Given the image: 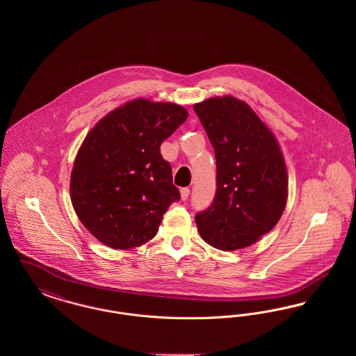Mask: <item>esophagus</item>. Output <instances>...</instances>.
<instances>
[{
  "label": "esophagus",
  "mask_w": 356,
  "mask_h": 356,
  "mask_svg": "<svg viewBox=\"0 0 356 356\" xmlns=\"http://www.w3.org/2000/svg\"><path fill=\"white\" fill-rule=\"evenodd\" d=\"M180 193H181V200H186L189 193H191V191H189V188H181Z\"/></svg>",
  "instance_id": "1"
}]
</instances>
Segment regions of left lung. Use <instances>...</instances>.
I'll return each mask as SVG.
<instances>
[{"label": "left lung", "mask_w": 356, "mask_h": 356, "mask_svg": "<svg viewBox=\"0 0 356 356\" xmlns=\"http://www.w3.org/2000/svg\"><path fill=\"white\" fill-rule=\"evenodd\" d=\"M193 109L215 149L216 195L196 213L204 240L222 251L256 243L287 203V170L271 131L248 104L212 97Z\"/></svg>", "instance_id": "8db88e82"}]
</instances>
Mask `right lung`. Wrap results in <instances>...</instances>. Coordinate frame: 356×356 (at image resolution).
Returning <instances> with one entry per match:
<instances>
[{"label": "right lung", "instance_id": "1", "mask_svg": "<svg viewBox=\"0 0 356 356\" xmlns=\"http://www.w3.org/2000/svg\"><path fill=\"white\" fill-rule=\"evenodd\" d=\"M186 118L180 105L138 99L112 111L85 137L70 197L85 228L105 245L145 244L170 204L180 200L160 145Z\"/></svg>", "mask_w": 356, "mask_h": 356}]
</instances>
